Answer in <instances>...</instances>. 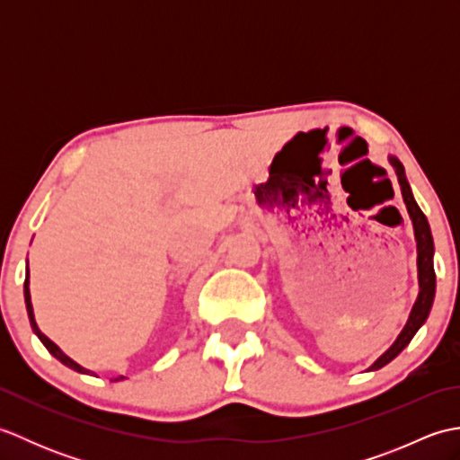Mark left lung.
I'll return each instance as SVG.
<instances>
[{
	"label": "left lung",
	"instance_id": "1",
	"mask_svg": "<svg viewBox=\"0 0 460 460\" xmlns=\"http://www.w3.org/2000/svg\"><path fill=\"white\" fill-rule=\"evenodd\" d=\"M394 168L397 172V180L399 185H402V193H403V201L407 205V211L411 215L413 227H415V239H417V269H419V296L415 306L409 314V320L405 328L402 330V334L394 341V346L389 348L384 356H381L374 366L369 369H379L384 367L385 364H389L394 358H397L402 351L405 349V346L409 341L413 340V336L417 334V330L425 324V320L431 312L433 306V298H435V269H433V237H431V229H429V223L425 213L419 209L417 201L413 199V193L409 190V183L405 180V170L403 165L399 164L395 158H392Z\"/></svg>",
	"mask_w": 460,
	"mask_h": 460
}]
</instances>
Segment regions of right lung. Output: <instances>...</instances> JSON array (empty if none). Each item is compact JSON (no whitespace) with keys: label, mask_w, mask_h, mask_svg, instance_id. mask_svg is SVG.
<instances>
[{"label":"right lung","mask_w":460,"mask_h":460,"mask_svg":"<svg viewBox=\"0 0 460 460\" xmlns=\"http://www.w3.org/2000/svg\"><path fill=\"white\" fill-rule=\"evenodd\" d=\"M23 295H25V306H27V314H29V322H31V328H33V332H35V334L39 336V340H41L43 341V346L49 349V351H51V354L58 359V361H61V364H65V366H68V367H71V369H75V371H81V374H91V371L89 369H84V367H81L79 364H75V361L71 359V358H66L65 354H63V351L61 349H58L55 344H53V341L51 340H49L45 334H43V332L41 330H39L37 328V322H35V316H33V306H31V295H29V269H27V277H25V285H23ZM119 379H124L122 376L120 377H116L114 381H119Z\"/></svg>","instance_id":"obj_1"}]
</instances>
